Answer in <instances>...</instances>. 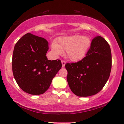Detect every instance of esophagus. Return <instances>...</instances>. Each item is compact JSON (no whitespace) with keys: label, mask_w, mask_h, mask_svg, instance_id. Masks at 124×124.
I'll return each mask as SVG.
<instances>
[{"label":"esophagus","mask_w":124,"mask_h":124,"mask_svg":"<svg viewBox=\"0 0 124 124\" xmlns=\"http://www.w3.org/2000/svg\"><path fill=\"white\" fill-rule=\"evenodd\" d=\"M61 62H62V67H65V65L66 64V62H65V61H63V60H62V61H61Z\"/></svg>","instance_id":"1"}]
</instances>
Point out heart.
Here are the masks:
<instances>
[{
    "label": "heart",
    "instance_id": "1",
    "mask_svg": "<svg viewBox=\"0 0 124 124\" xmlns=\"http://www.w3.org/2000/svg\"><path fill=\"white\" fill-rule=\"evenodd\" d=\"M91 46V39L88 36L73 35L58 39L57 43L53 42L52 49L56 55L66 51V55L73 61H79L86 55Z\"/></svg>",
    "mask_w": 124,
    "mask_h": 124
}]
</instances>
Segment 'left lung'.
Returning a JSON list of instances; mask_svg holds the SVG:
<instances>
[{"label":"left lung","mask_w":124,"mask_h":124,"mask_svg":"<svg viewBox=\"0 0 124 124\" xmlns=\"http://www.w3.org/2000/svg\"><path fill=\"white\" fill-rule=\"evenodd\" d=\"M112 56L109 45L102 37L92 39L86 56L75 63H67V81L78 96H92L103 88L109 77Z\"/></svg>","instance_id":"8db88e82"}]
</instances>
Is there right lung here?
I'll return each instance as SVG.
<instances>
[{
	"instance_id": "obj_1",
	"label": "right lung",
	"mask_w": 124,
	"mask_h": 124,
	"mask_svg": "<svg viewBox=\"0 0 124 124\" xmlns=\"http://www.w3.org/2000/svg\"><path fill=\"white\" fill-rule=\"evenodd\" d=\"M48 49L45 39L30 33L16 43L12 56L13 74L19 86L26 93H45L62 68L60 60H47Z\"/></svg>"
}]
</instances>
